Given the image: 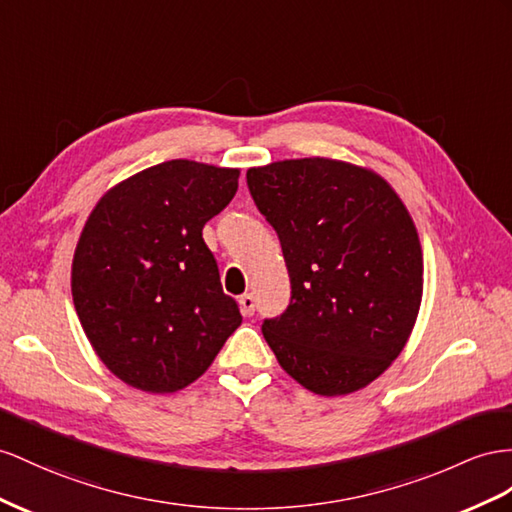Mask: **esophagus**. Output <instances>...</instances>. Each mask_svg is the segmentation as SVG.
I'll list each match as a JSON object with an SVG mask.
<instances>
[{"label": "esophagus", "instance_id": "34e87169", "mask_svg": "<svg viewBox=\"0 0 512 512\" xmlns=\"http://www.w3.org/2000/svg\"><path fill=\"white\" fill-rule=\"evenodd\" d=\"M238 305H240L242 316H246V318H251L253 313H255V298H253V294H244V296H240Z\"/></svg>", "mask_w": 512, "mask_h": 512}]
</instances>
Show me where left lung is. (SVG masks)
I'll use <instances>...</instances> for the list:
<instances>
[{
	"label": "left lung",
	"instance_id": "8db88e82",
	"mask_svg": "<svg viewBox=\"0 0 512 512\" xmlns=\"http://www.w3.org/2000/svg\"><path fill=\"white\" fill-rule=\"evenodd\" d=\"M246 181L292 283L285 313L261 324L274 357L318 396L368 387L409 342L422 305L409 209L374 170L331 157L255 166Z\"/></svg>",
	"mask_w": 512,
	"mask_h": 512
}]
</instances>
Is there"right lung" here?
<instances>
[{"label": "right lung", "instance_id": "right-lung-1", "mask_svg": "<svg viewBox=\"0 0 512 512\" xmlns=\"http://www.w3.org/2000/svg\"><path fill=\"white\" fill-rule=\"evenodd\" d=\"M238 177L240 168L170 160L116 183L90 212L73 255V305L97 357L129 387H188L242 324L203 242Z\"/></svg>", "mask_w": 512, "mask_h": 512}]
</instances>
